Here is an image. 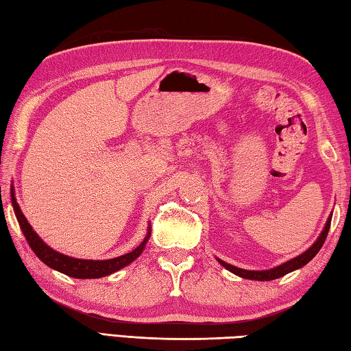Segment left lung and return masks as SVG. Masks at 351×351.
<instances>
[{"label": "left lung", "mask_w": 351, "mask_h": 351, "mask_svg": "<svg viewBox=\"0 0 351 351\" xmlns=\"http://www.w3.org/2000/svg\"><path fill=\"white\" fill-rule=\"evenodd\" d=\"M330 224H331V217L326 219L325 228L322 230V234H320V237L317 239V241L314 243V245L310 249H308V251H305L304 254L299 255V257L287 261V263L277 266V268H272V269H268V271H247V269L235 268V266L226 263V261H223V260H218V261L224 266L226 269H229L230 272H234V274L240 276L243 278H251V280H261V282L274 280V278H278V277H282L285 274H288V272H291V271H295V269L302 268V266H305L308 261L314 258V255H316L320 251V247L324 246L325 239H326V235H328V230H330Z\"/></svg>", "instance_id": "left-lung-1"}]
</instances>
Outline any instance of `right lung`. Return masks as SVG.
<instances>
[{
    "label": "right lung",
    "instance_id": "1",
    "mask_svg": "<svg viewBox=\"0 0 351 351\" xmlns=\"http://www.w3.org/2000/svg\"><path fill=\"white\" fill-rule=\"evenodd\" d=\"M10 198H12V206H14L15 210V217L19 219V224L25 234L26 240L29 243V246L32 247V251L35 255L43 261L45 265L49 266V268L60 271L63 274H66L69 277H75V278H99V277H105L110 276L112 272L119 271L123 266H127L132 263L133 260H136L141 255V252L144 251L145 243L150 237V230L145 237V240L141 243V245L133 249L132 252H128L125 255H121V257L111 258V260H80V258H73L68 257V255L58 254L54 249H51L46 243L41 241L40 237L34 232L31 224L27 223L26 217L23 215V212L20 209L19 203H16L15 193H14V187L10 189Z\"/></svg>",
    "mask_w": 351,
    "mask_h": 351
}]
</instances>
